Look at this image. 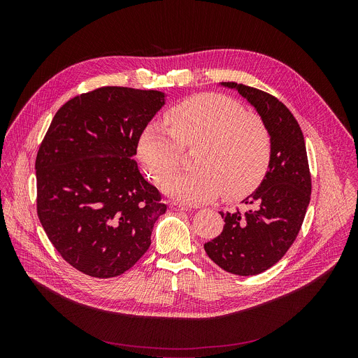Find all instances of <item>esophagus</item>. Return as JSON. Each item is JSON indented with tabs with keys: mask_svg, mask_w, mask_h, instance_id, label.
I'll return each instance as SVG.
<instances>
[{
	"mask_svg": "<svg viewBox=\"0 0 358 358\" xmlns=\"http://www.w3.org/2000/svg\"><path fill=\"white\" fill-rule=\"evenodd\" d=\"M170 208L173 211H188L189 210V207L185 206V203H181V202H177V201L170 202Z\"/></svg>",
	"mask_w": 358,
	"mask_h": 358,
	"instance_id": "34e87169",
	"label": "esophagus"
}]
</instances>
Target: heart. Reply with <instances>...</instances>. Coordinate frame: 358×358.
Masks as SVG:
<instances>
[{"instance_id":"1","label":"heart","mask_w":358,"mask_h":358,"mask_svg":"<svg viewBox=\"0 0 358 358\" xmlns=\"http://www.w3.org/2000/svg\"><path fill=\"white\" fill-rule=\"evenodd\" d=\"M192 145H197L196 170L172 175L182 148ZM137 151L151 178L164 181L166 194L187 206H199L221 194L238 199L257 188L269 169L272 138L262 119L246 113L236 100L201 93L171 106L164 123L147 122Z\"/></svg>"}]
</instances>
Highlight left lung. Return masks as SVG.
Listing matches in <instances>:
<instances>
[{
  "instance_id": "1",
  "label": "left lung",
  "mask_w": 358,
  "mask_h": 358,
  "mask_svg": "<svg viewBox=\"0 0 358 358\" xmlns=\"http://www.w3.org/2000/svg\"><path fill=\"white\" fill-rule=\"evenodd\" d=\"M221 85L238 90L257 109L271 133L272 156L259 188L243 199L252 208L220 213L224 229L203 249L224 271L252 276L279 262L294 242L310 202L312 177L303 133L282 101L242 83Z\"/></svg>"
}]
</instances>
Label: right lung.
<instances>
[{
  "label": "right lung",
  "mask_w": 358,
  "mask_h": 358,
  "mask_svg": "<svg viewBox=\"0 0 358 358\" xmlns=\"http://www.w3.org/2000/svg\"><path fill=\"white\" fill-rule=\"evenodd\" d=\"M159 90L105 86L57 112L36 155V213L55 249L99 279L129 271L167 210L133 159L138 136L164 106Z\"/></svg>",
  "instance_id": "1"
}]
</instances>
